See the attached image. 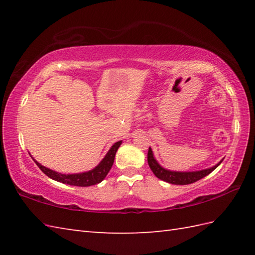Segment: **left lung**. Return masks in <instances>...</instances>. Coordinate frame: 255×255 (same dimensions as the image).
I'll return each mask as SVG.
<instances>
[{
    "label": "left lung",
    "mask_w": 255,
    "mask_h": 255,
    "mask_svg": "<svg viewBox=\"0 0 255 255\" xmlns=\"http://www.w3.org/2000/svg\"><path fill=\"white\" fill-rule=\"evenodd\" d=\"M223 160H221L218 164H216L215 166L209 167V169H206V170H200V171H195V172H175V171H170V170L164 169V167H162L158 163V161L154 159L151 148H149V151H148V164L150 166L151 171L153 172V174L158 178H160V180L170 184H175V185H187V184L197 182L198 180H200V178L210 174V173L213 172L216 167L221 163V162H223Z\"/></svg>",
    "instance_id": "left-lung-1"
}]
</instances>
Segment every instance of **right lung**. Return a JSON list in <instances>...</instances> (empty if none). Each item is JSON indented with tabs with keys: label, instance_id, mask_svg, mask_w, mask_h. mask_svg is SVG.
<instances>
[{
	"label": "right lung",
	"instance_id": "add662e5",
	"mask_svg": "<svg viewBox=\"0 0 255 255\" xmlns=\"http://www.w3.org/2000/svg\"><path fill=\"white\" fill-rule=\"evenodd\" d=\"M121 144L122 141H117L116 143H114L112 145V148L108 150L107 154L104 156V159H103L100 162V164L95 166L93 170L83 173H78V174H61V173H58L56 171L48 169V167H45L44 165L38 163L36 160H32L35 161V163L38 165V167H39L48 177L52 178V180L63 184H69V185L85 187L95 185V184H99L104 180L106 175L108 174V172L112 169L114 160H115V154L118 148L121 147Z\"/></svg>",
	"mask_w": 255,
	"mask_h": 255
}]
</instances>
